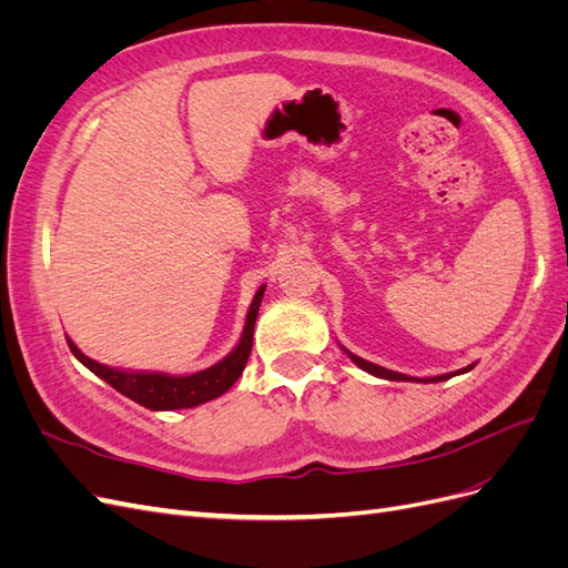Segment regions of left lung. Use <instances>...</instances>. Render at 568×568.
<instances>
[{"instance_id": "8db88e82", "label": "left lung", "mask_w": 568, "mask_h": 568, "mask_svg": "<svg viewBox=\"0 0 568 568\" xmlns=\"http://www.w3.org/2000/svg\"><path fill=\"white\" fill-rule=\"evenodd\" d=\"M343 351H346V348H343ZM346 355L353 359V363H355L359 369H365V372H369V374H374V376H379V379H388V382H422V379H412V376H407V374L390 372V369H386V367H379V365H374V363H367V359L353 355L351 351H346ZM469 369H474V365L464 367V369H459V372H453V374H440V376H434V379H424V382H426V384H432V382H445V379H450V376H455V374H464V372H469Z\"/></svg>"}]
</instances>
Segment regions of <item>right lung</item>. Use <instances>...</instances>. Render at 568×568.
Wrapping results in <instances>:
<instances>
[{
  "instance_id": "add662e5",
  "label": "right lung",
  "mask_w": 568,
  "mask_h": 568,
  "mask_svg": "<svg viewBox=\"0 0 568 568\" xmlns=\"http://www.w3.org/2000/svg\"><path fill=\"white\" fill-rule=\"evenodd\" d=\"M265 294V286L257 288V294L253 296V303L248 307L246 324H244V334L239 338L236 348L225 357L220 359L217 365L189 374V376H170L161 372H123V369H113L97 363V359L84 355L75 343L65 336L68 348L80 359V363L94 372L99 379H104L111 384L118 393L128 395L130 400L140 403L149 409H182V407H196L209 403L213 398H220L222 393L230 390L234 382L242 376L251 346H253V326L257 317V307H261Z\"/></svg>"
}]
</instances>
